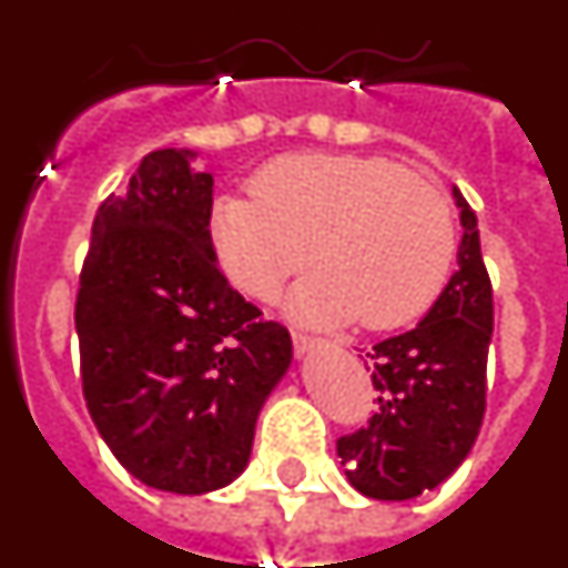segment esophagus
Listing matches in <instances>:
<instances>
[{
  "mask_svg": "<svg viewBox=\"0 0 568 568\" xmlns=\"http://www.w3.org/2000/svg\"><path fill=\"white\" fill-rule=\"evenodd\" d=\"M315 344H318V338H313V335L304 333V329H293V346H295V353H298V355L310 353Z\"/></svg>",
  "mask_w": 568,
  "mask_h": 568,
  "instance_id": "obj_1",
  "label": "esophagus"
}]
</instances>
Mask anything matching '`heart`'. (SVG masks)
<instances>
[{"label":"heart","instance_id":"1","mask_svg":"<svg viewBox=\"0 0 568 568\" xmlns=\"http://www.w3.org/2000/svg\"><path fill=\"white\" fill-rule=\"evenodd\" d=\"M253 195L213 204L210 239L235 287L267 301L318 255L324 270L293 293L295 315L395 329L444 293L458 253L449 199L378 155L275 159Z\"/></svg>","mask_w":568,"mask_h":568}]
</instances>
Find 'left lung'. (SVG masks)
I'll return each instance as SVG.
<instances>
[{
    "instance_id": "obj_1",
    "label": "left lung",
    "mask_w": 568,
    "mask_h": 568,
    "mask_svg": "<svg viewBox=\"0 0 568 568\" xmlns=\"http://www.w3.org/2000/svg\"><path fill=\"white\" fill-rule=\"evenodd\" d=\"M455 204L464 224L458 270L418 327L366 353L378 409L338 438L346 478L366 498L409 500L435 489L464 464L484 424L491 281L478 219L458 187Z\"/></svg>"
}]
</instances>
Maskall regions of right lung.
<instances>
[{
  "instance_id": "obj_1",
  "label": "right lung",
  "mask_w": 568,
  "mask_h": 568,
  "mask_svg": "<svg viewBox=\"0 0 568 568\" xmlns=\"http://www.w3.org/2000/svg\"><path fill=\"white\" fill-rule=\"evenodd\" d=\"M190 155H144L128 193L102 202L77 333L88 413L115 460L153 489L202 495L247 466L293 341L219 270L213 175Z\"/></svg>"
}]
</instances>
